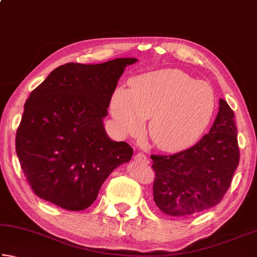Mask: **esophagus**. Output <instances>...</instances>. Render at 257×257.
Segmentation results:
<instances>
[{
    "instance_id": "34e87169",
    "label": "esophagus",
    "mask_w": 257,
    "mask_h": 257,
    "mask_svg": "<svg viewBox=\"0 0 257 257\" xmlns=\"http://www.w3.org/2000/svg\"><path fill=\"white\" fill-rule=\"evenodd\" d=\"M134 159L136 160V161H139V162H143V163H150V161H149V159H147V156L146 155H144L143 153H137L136 155L134 156Z\"/></svg>"
}]
</instances>
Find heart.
<instances>
[{"label":"heart","mask_w":257,"mask_h":257,"mask_svg":"<svg viewBox=\"0 0 257 257\" xmlns=\"http://www.w3.org/2000/svg\"><path fill=\"white\" fill-rule=\"evenodd\" d=\"M130 86L120 87L111 99L116 127L121 134L134 135L149 119L147 136L162 151L179 152L193 145L214 114L212 87L179 69L144 73Z\"/></svg>","instance_id":"1"}]
</instances>
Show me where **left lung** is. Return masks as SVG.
<instances>
[{
	"label": "left lung",
	"instance_id": "obj_1",
	"mask_svg": "<svg viewBox=\"0 0 257 257\" xmlns=\"http://www.w3.org/2000/svg\"><path fill=\"white\" fill-rule=\"evenodd\" d=\"M154 202L172 216L190 215L216 205L227 193L239 163L233 111L220 98L208 134L196 145L173 155H151Z\"/></svg>",
	"mask_w": 257,
	"mask_h": 257
}]
</instances>
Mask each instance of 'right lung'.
<instances>
[{
    "label": "right lung",
    "instance_id": "1",
    "mask_svg": "<svg viewBox=\"0 0 257 257\" xmlns=\"http://www.w3.org/2000/svg\"><path fill=\"white\" fill-rule=\"evenodd\" d=\"M135 58L54 69L25 103L16 151L34 193L69 211L92 205L134 150L107 136L103 119L119 78Z\"/></svg>",
    "mask_w": 257,
    "mask_h": 257
}]
</instances>
